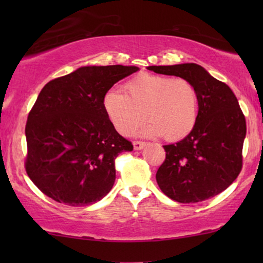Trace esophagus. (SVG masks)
Segmentation results:
<instances>
[{"mask_svg":"<svg viewBox=\"0 0 263 263\" xmlns=\"http://www.w3.org/2000/svg\"><path fill=\"white\" fill-rule=\"evenodd\" d=\"M133 145H134V149L140 151V149H142L143 147L146 146V142H143V141H134V142H133Z\"/></svg>","mask_w":263,"mask_h":263,"instance_id":"1","label":"esophagus"}]
</instances>
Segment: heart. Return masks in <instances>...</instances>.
<instances>
[{
    "label": "heart",
    "mask_w": 263,
    "mask_h": 263,
    "mask_svg": "<svg viewBox=\"0 0 263 263\" xmlns=\"http://www.w3.org/2000/svg\"><path fill=\"white\" fill-rule=\"evenodd\" d=\"M124 91L114 89L103 98L104 111L121 135H132L146 115L151 123L143 134L163 135L167 141L184 139L195 127L199 97L186 79L140 74L125 82Z\"/></svg>",
    "instance_id": "b5f03b06"
}]
</instances>
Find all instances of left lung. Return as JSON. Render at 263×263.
I'll return each instance as SVG.
<instances>
[{
    "mask_svg": "<svg viewBox=\"0 0 263 263\" xmlns=\"http://www.w3.org/2000/svg\"><path fill=\"white\" fill-rule=\"evenodd\" d=\"M147 69L184 78L199 97L196 124L179 142L164 146L166 157L156 178L161 192L181 203L211 199L242 170L246 117L231 88L195 63L149 66Z\"/></svg>",
    "mask_w": 263,
    "mask_h": 263,
    "instance_id": "1",
    "label": "left lung"
}]
</instances>
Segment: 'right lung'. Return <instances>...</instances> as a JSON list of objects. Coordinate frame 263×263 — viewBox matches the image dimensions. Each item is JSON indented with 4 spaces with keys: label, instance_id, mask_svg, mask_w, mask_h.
I'll use <instances>...</instances> for the list:
<instances>
[{
    "label": "right lung",
    "instance_id": "right-lung-1",
    "mask_svg": "<svg viewBox=\"0 0 263 263\" xmlns=\"http://www.w3.org/2000/svg\"><path fill=\"white\" fill-rule=\"evenodd\" d=\"M134 66H87L49 81L27 117L25 168L46 196L79 207L102 200L116 179L115 159L133 145L103 107L107 91Z\"/></svg>",
    "mask_w": 263,
    "mask_h": 263
}]
</instances>
